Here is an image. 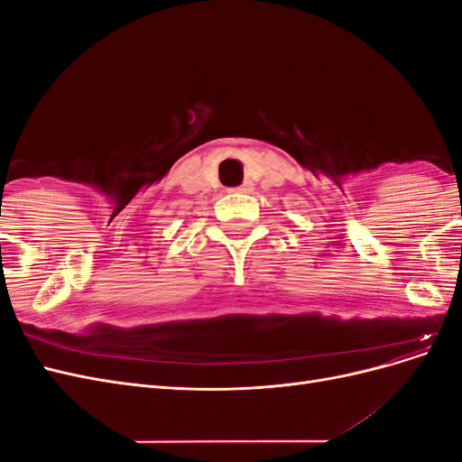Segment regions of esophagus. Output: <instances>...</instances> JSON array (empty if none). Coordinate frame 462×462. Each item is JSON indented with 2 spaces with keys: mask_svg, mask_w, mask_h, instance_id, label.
<instances>
[{
  "mask_svg": "<svg viewBox=\"0 0 462 462\" xmlns=\"http://www.w3.org/2000/svg\"><path fill=\"white\" fill-rule=\"evenodd\" d=\"M231 192H245V194H250V192H254V183H253V180H245V183H243L241 187L231 189Z\"/></svg>",
  "mask_w": 462,
  "mask_h": 462,
  "instance_id": "1",
  "label": "esophagus"
}]
</instances>
